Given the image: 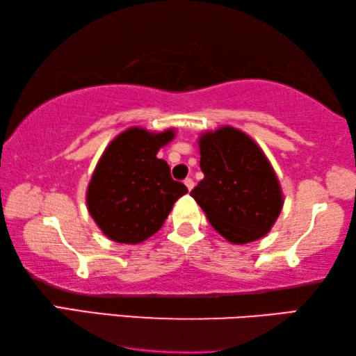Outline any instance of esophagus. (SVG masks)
Instances as JSON below:
<instances>
[{"label":"esophagus","instance_id":"esophagus-1","mask_svg":"<svg viewBox=\"0 0 356 356\" xmlns=\"http://www.w3.org/2000/svg\"><path fill=\"white\" fill-rule=\"evenodd\" d=\"M184 184H186V188H188V191H192V188H194V179L186 178L184 179Z\"/></svg>","mask_w":356,"mask_h":356}]
</instances>
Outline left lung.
Masks as SVG:
<instances>
[{"mask_svg": "<svg viewBox=\"0 0 356 356\" xmlns=\"http://www.w3.org/2000/svg\"><path fill=\"white\" fill-rule=\"evenodd\" d=\"M200 168L205 178L191 195L209 224L233 244L265 236L281 213V184L264 151L232 126L202 134Z\"/></svg>", "mask_w": 356, "mask_h": 356, "instance_id": "left-lung-1", "label": "left lung"}]
</instances>
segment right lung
Wrapping results in <instances>:
<instances>
[{
  "label": "right lung",
  "mask_w": 356,
  "mask_h": 356,
  "mask_svg": "<svg viewBox=\"0 0 356 356\" xmlns=\"http://www.w3.org/2000/svg\"><path fill=\"white\" fill-rule=\"evenodd\" d=\"M173 137V129L149 132L129 127L104 151L86 191V205L112 241L148 240L164 224L173 203L188 192L172 178L167 162L156 156Z\"/></svg>",
  "instance_id": "add662e5"
}]
</instances>
